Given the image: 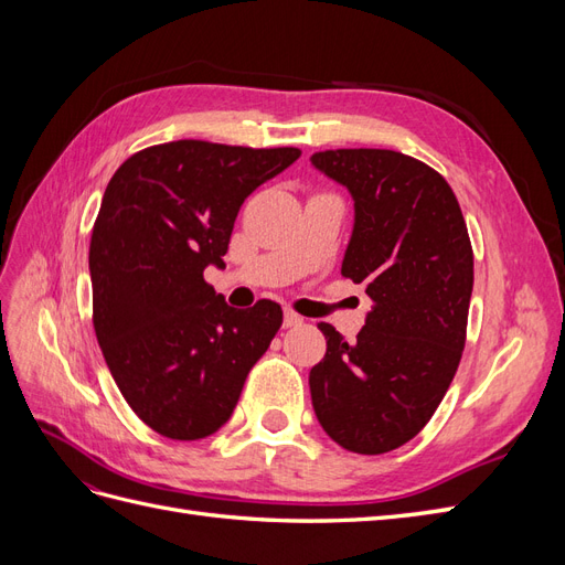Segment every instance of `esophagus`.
<instances>
[{
  "mask_svg": "<svg viewBox=\"0 0 565 565\" xmlns=\"http://www.w3.org/2000/svg\"><path fill=\"white\" fill-rule=\"evenodd\" d=\"M301 322H303V318H301L299 313H295V311H289V309L285 311V322H282V324H285V328H299V324H301Z\"/></svg>",
  "mask_w": 565,
  "mask_h": 565,
  "instance_id": "1",
  "label": "esophagus"
}]
</instances>
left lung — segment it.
Segmentation results:
<instances>
[{
  "instance_id": "left-lung-1",
  "label": "left lung",
  "mask_w": 565,
  "mask_h": 565,
  "mask_svg": "<svg viewBox=\"0 0 565 565\" xmlns=\"http://www.w3.org/2000/svg\"><path fill=\"white\" fill-rule=\"evenodd\" d=\"M355 207L341 276L372 299L355 344L330 322L311 370L316 417L334 443L382 455L415 438L440 405L467 341L473 249L459 202L436 169L396 150L313 152Z\"/></svg>"
}]
</instances>
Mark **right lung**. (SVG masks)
Instances as JSON below:
<instances>
[{"instance_id":"add662e5","label":"right lung","mask_w":565,"mask_h":565,"mask_svg":"<svg viewBox=\"0 0 565 565\" xmlns=\"http://www.w3.org/2000/svg\"><path fill=\"white\" fill-rule=\"evenodd\" d=\"M299 148L169 141L113 174L89 245L94 330L113 380L152 431L198 440L224 426L282 324L280 303L233 309L204 280L235 216Z\"/></svg>"}]
</instances>
